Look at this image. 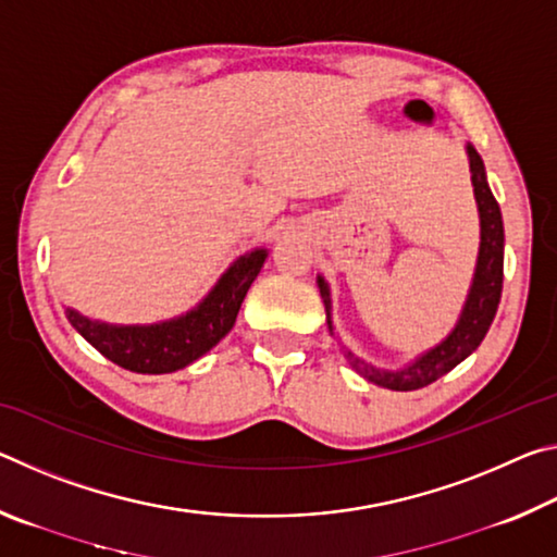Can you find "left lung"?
I'll return each instance as SVG.
<instances>
[{"mask_svg": "<svg viewBox=\"0 0 557 557\" xmlns=\"http://www.w3.org/2000/svg\"><path fill=\"white\" fill-rule=\"evenodd\" d=\"M469 157V172L471 184H474V199L479 209V225H482V243H479V256L474 268V280H471L469 295L465 301V309L457 319L455 329H451L445 342H440L435 348L420 354L412 363L398 371H383L375 366L366 363L363 358L346 351L348 363L354 366L356 373H361L366 381H371L381 388L388 391H418L425 385L435 383L442 375L449 373L457 363L476 351V346L484 342V336L492 326L498 301H502V287H504V221L502 209L494 199L492 188L486 184L484 162L479 152L471 145H467ZM319 292H322L324 307H326V324L329 332L334 334L332 322V295H329L326 280L317 277Z\"/></svg>", "mask_w": 557, "mask_h": 557, "instance_id": "1", "label": "left lung"}]
</instances>
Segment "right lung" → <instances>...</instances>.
Masks as SVG:
<instances>
[{
  "label": "right lung",
  "mask_w": 557,
  "mask_h": 557,
  "mask_svg": "<svg viewBox=\"0 0 557 557\" xmlns=\"http://www.w3.org/2000/svg\"><path fill=\"white\" fill-rule=\"evenodd\" d=\"M265 258V248L245 252L223 272L215 287L199 301V307L169 322L132 326L106 324L83 317L75 309H65V317L90 346H96L102 356L122 369L149 375L172 373L186 369L196 358L211 351L231 332L243 299Z\"/></svg>",
  "instance_id": "obj_1"
}]
</instances>
